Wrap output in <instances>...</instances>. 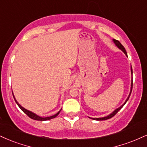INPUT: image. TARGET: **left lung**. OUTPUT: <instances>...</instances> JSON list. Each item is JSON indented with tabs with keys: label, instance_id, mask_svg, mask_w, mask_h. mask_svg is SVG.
<instances>
[{
	"label": "left lung",
	"instance_id": "1",
	"mask_svg": "<svg viewBox=\"0 0 147 147\" xmlns=\"http://www.w3.org/2000/svg\"><path fill=\"white\" fill-rule=\"evenodd\" d=\"M113 43H115V44L116 46H117V48H119V49H120V50H122V51L123 52H124V54H125L126 56H127V52H126V50H125V48H124V46H123V45H122V44H121L120 42H119V41H117V40H115V39H113ZM131 75L133 76V70H132V68H131ZM132 88H133V77H132V78H131V90H130V93H129V96H128L127 99H126V101H125V102H124V104H122V106H119V108H117V109H116L115 110V111H113V112L111 113V114H109V115L106 116V117H99V118H91V117H89V118H90V119H94V120H98V121H100V120H106V119H110V118H111V117H113L114 115H115V114L117 113L118 112V111H119V110H120V109H122V108L123 107V106H124V104H126V102H127V101L129 100V97H130V95H131V91H132Z\"/></svg>",
	"mask_w": 147,
	"mask_h": 147
}]
</instances>
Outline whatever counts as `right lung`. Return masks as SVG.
I'll use <instances>...</instances> for the list:
<instances>
[{"instance_id": "obj_1", "label": "right lung", "mask_w": 147, "mask_h": 147, "mask_svg": "<svg viewBox=\"0 0 147 147\" xmlns=\"http://www.w3.org/2000/svg\"><path fill=\"white\" fill-rule=\"evenodd\" d=\"M12 95H13V97H14V100H15V102H16V104H17V105H18V106H19V108H20V109H21V110L23 111V112H24L28 116V117L31 118V119H34V120H38V121H46V120H49V119H53V118L56 117L59 114L60 111H61V110H60L59 111L58 113H57L56 114H55V115H54L50 116V117H40V116L37 115L36 114L34 113H33V112H32V111H28V110H27V109H25V108H23V106L20 105V104H18V102H17V101H16V99H15V97H14V94H13V92H12Z\"/></svg>"}]
</instances>
